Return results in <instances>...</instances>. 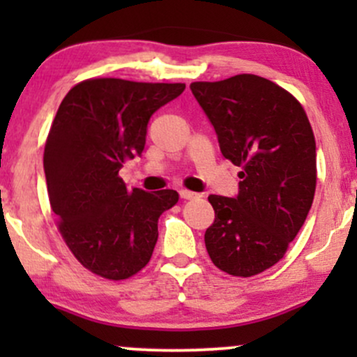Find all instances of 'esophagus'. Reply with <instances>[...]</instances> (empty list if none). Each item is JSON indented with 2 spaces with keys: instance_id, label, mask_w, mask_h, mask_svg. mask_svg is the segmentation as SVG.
Returning a JSON list of instances; mask_svg holds the SVG:
<instances>
[{
  "instance_id": "obj_1",
  "label": "esophagus",
  "mask_w": 357,
  "mask_h": 357,
  "mask_svg": "<svg viewBox=\"0 0 357 357\" xmlns=\"http://www.w3.org/2000/svg\"><path fill=\"white\" fill-rule=\"evenodd\" d=\"M179 196H181L183 199H195L198 195H196V192H192V191L181 190V191H179Z\"/></svg>"
}]
</instances>
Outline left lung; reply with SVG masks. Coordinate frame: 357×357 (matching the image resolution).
<instances>
[{
  "instance_id": "obj_1",
  "label": "left lung",
  "mask_w": 357,
  "mask_h": 357,
  "mask_svg": "<svg viewBox=\"0 0 357 357\" xmlns=\"http://www.w3.org/2000/svg\"><path fill=\"white\" fill-rule=\"evenodd\" d=\"M218 136L221 154L241 167L236 198L210 195L215 221L204 245L215 267L253 277L284 258L314 202L317 165L302 104L264 77L240 73L192 82Z\"/></svg>"
}]
</instances>
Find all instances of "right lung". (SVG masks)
Instances as JSON below:
<instances>
[{
  "instance_id": "add662e5",
  "label": "right lung",
  "mask_w": 357,
  "mask_h": 357,
  "mask_svg": "<svg viewBox=\"0 0 357 357\" xmlns=\"http://www.w3.org/2000/svg\"><path fill=\"white\" fill-rule=\"evenodd\" d=\"M184 84L87 79L68 90L43 153L48 199L61 238L82 267L126 280L149 264L158 220L174 190H129L119 169L146 144L147 122Z\"/></svg>"
}]
</instances>
